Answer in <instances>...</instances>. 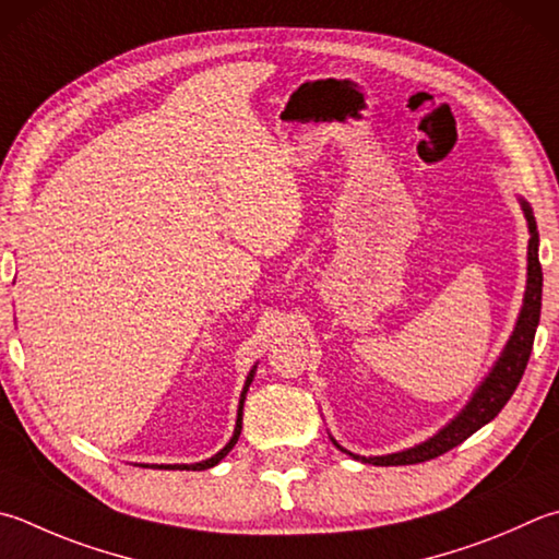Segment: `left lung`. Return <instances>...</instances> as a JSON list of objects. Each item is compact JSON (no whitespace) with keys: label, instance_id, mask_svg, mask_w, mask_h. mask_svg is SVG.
I'll return each instance as SVG.
<instances>
[{"label":"left lung","instance_id":"left-lung-1","mask_svg":"<svg viewBox=\"0 0 559 559\" xmlns=\"http://www.w3.org/2000/svg\"><path fill=\"white\" fill-rule=\"evenodd\" d=\"M523 212H525V218H528V228H531L528 287H525L523 309L507 350H503V355L499 357V362L493 365L491 374L484 379L481 386L477 389V394L472 396V402L455 420H452L450 426H445L438 436H433L416 448L394 452V455H382V457H360L335 443L343 452H347V455H353L355 460H362V462H372V465H379V467L416 465V462L433 460L438 455H443V452L457 448L462 440H467L472 433H477L484 424H489V420L497 416L503 406H507L511 394L515 392V386L521 382L525 365H528L533 341H535V329H538V321H540V304H543V267L538 260V228H535L533 212L525 202H523Z\"/></svg>","mask_w":559,"mask_h":559}]
</instances>
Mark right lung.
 Masks as SVG:
<instances>
[{
  "instance_id": "obj_1",
  "label": "right lung",
  "mask_w": 559,
  "mask_h": 559,
  "mask_svg": "<svg viewBox=\"0 0 559 559\" xmlns=\"http://www.w3.org/2000/svg\"><path fill=\"white\" fill-rule=\"evenodd\" d=\"M252 372H255V370H252ZM252 372L248 374V382H246L243 394H240V406H238V420H236V430H234V438L228 440V445H226L224 450H221V452H216L214 457H209V460H204V462H197V465H157V469H209V467L218 465V462L224 460L230 450H234V445L238 443L240 428H243V399H246V392H248V386H250V382H252Z\"/></svg>"
}]
</instances>
